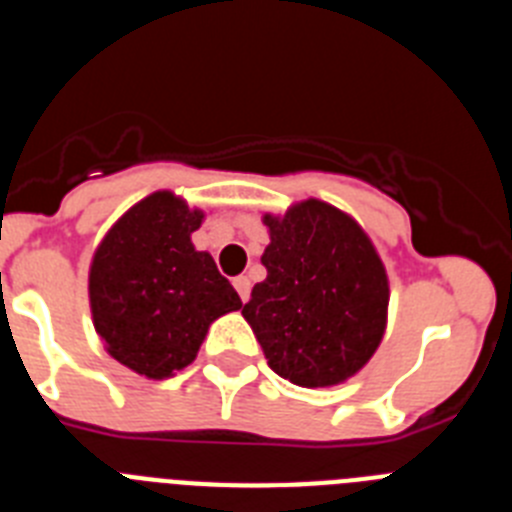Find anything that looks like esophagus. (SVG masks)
<instances>
[{"label":"esophagus","mask_w":512,"mask_h":512,"mask_svg":"<svg viewBox=\"0 0 512 512\" xmlns=\"http://www.w3.org/2000/svg\"><path fill=\"white\" fill-rule=\"evenodd\" d=\"M233 287L238 289V295H241V300L248 302V297H251V279H248V277H235L233 279Z\"/></svg>","instance_id":"obj_1"}]
</instances>
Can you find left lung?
<instances>
[{
    "label": "left lung",
    "instance_id": "obj_1",
    "mask_svg": "<svg viewBox=\"0 0 512 512\" xmlns=\"http://www.w3.org/2000/svg\"><path fill=\"white\" fill-rule=\"evenodd\" d=\"M261 220L266 279L251 289L243 318L279 377L300 387L343 384L387 328L390 279L377 248L348 212L312 197Z\"/></svg>",
    "mask_w": 512,
    "mask_h": 512
}]
</instances>
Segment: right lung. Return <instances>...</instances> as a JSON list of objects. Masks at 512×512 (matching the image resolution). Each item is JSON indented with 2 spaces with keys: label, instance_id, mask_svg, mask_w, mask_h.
<instances>
[{
  "label": "right lung",
  "instance_id": "add662e5",
  "mask_svg": "<svg viewBox=\"0 0 512 512\" xmlns=\"http://www.w3.org/2000/svg\"><path fill=\"white\" fill-rule=\"evenodd\" d=\"M205 212L169 189L135 202L104 233L89 266V307L107 354L146 379L197 359L220 315L241 310L233 284L192 233Z\"/></svg>",
  "mask_w": 512,
  "mask_h": 512
}]
</instances>
